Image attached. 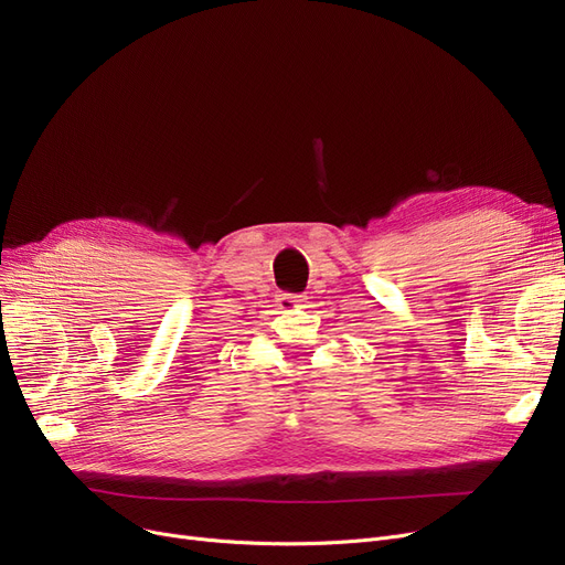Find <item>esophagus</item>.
<instances>
[{
    "mask_svg": "<svg viewBox=\"0 0 565 565\" xmlns=\"http://www.w3.org/2000/svg\"><path fill=\"white\" fill-rule=\"evenodd\" d=\"M302 302H305V298L298 296V292H279L277 296V307L284 311L298 309V307H302Z\"/></svg>",
    "mask_w": 565,
    "mask_h": 565,
    "instance_id": "obj_1",
    "label": "esophagus"
}]
</instances>
